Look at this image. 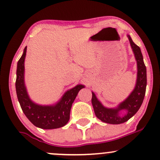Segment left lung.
<instances>
[{"mask_svg":"<svg viewBox=\"0 0 160 160\" xmlns=\"http://www.w3.org/2000/svg\"><path fill=\"white\" fill-rule=\"evenodd\" d=\"M130 45L132 49L134 56L137 62V79L134 89L130 95L118 106L113 108H108L101 103L93 92L92 104L94 109L95 116L106 123L120 124L123 123L132 117L141 108L144 98L147 86V69L144 63L142 53L138 46H137L132 40L131 37L127 35ZM125 111L123 115L120 112Z\"/></svg>","mask_w":160,"mask_h":160,"instance_id":"1","label":"left lung"}]
</instances>
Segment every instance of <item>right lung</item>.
Returning a JSON list of instances; mask_svg holds the SVG:
<instances>
[{"label":"right lung","mask_w":160,"mask_h":160,"mask_svg":"<svg viewBox=\"0 0 160 160\" xmlns=\"http://www.w3.org/2000/svg\"><path fill=\"white\" fill-rule=\"evenodd\" d=\"M27 47L17 63L16 90L23 113L37 127L43 129L61 128L68 123L73 102L79 91L85 86L79 84L65 92L57 103L52 105H40L34 103L28 94L25 84V59Z\"/></svg>","instance_id":"right-lung-1"}]
</instances>
